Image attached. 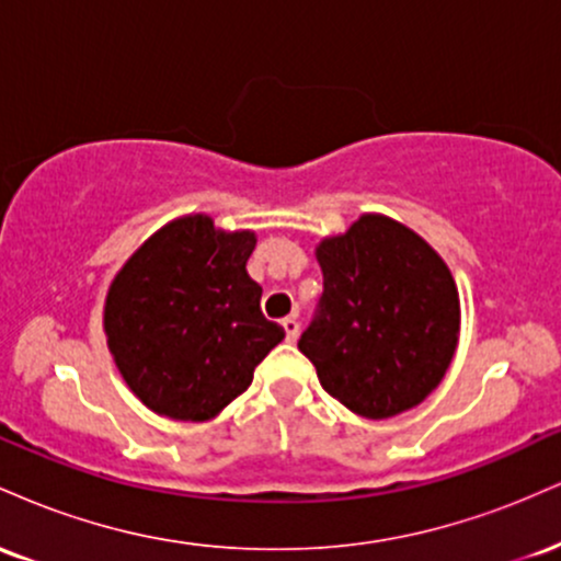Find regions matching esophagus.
<instances>
[{
    "label": "esophagus",
    "instance_id": "esophagus-1",
    "mask_svg": "<svg viewBox=\"0 0 561 561\" xmlns=\"http://www.w3.org/2000/svg\"><path fill=\"white\" fill-rule=\"evenodd\" d=\"M282 327H285L289 343H295V340H298V334H300V321L295 317H287L285 321H282Z\"/></svg>",
    "mask_w": 561,
    "mask_h": 561
}]
</instances>
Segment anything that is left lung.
Returning a JSON list of instances; mask_svg holds the SVG:
<instances>
[{
	"label": "left lung",
	"mask_w": 561,
	"mask_h": 561,
	"mask_svg": "<svg viewBox=\"0 0 561 561\" xmlns=\"http://www.w3.org/2000/svg\"><path fill=\"white\" fill-rule=\"evenodd\" d=\"M317 261L324 295L298 347L321 388L366 420L420 405L459 345V289L446 261L382 214H362L343 234L324 237Z\"/></svg>",
	"instance_id": "left-lung-1"
}]
</instances>
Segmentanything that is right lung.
Wrapping results in <instances>:
<instances>
[{
	"mask_svg": "<svg viewBox=\"0 0 561 561\" xmlns=\"http://www.w3.org/2000/svg\"><path fill=\"white\" fill-rule=\"evenodd\" d=\"M255 231L205 214L160 227L128 255L105 295L102 330L128 390L158 416L208 422L253 382L285 330L261 313L248 259Z\"/></svg>",
	"mask_w": 561,
	"mask_h": 561,
	"instance_id": "1",
	"label": "right lung"
}]
</instances>
